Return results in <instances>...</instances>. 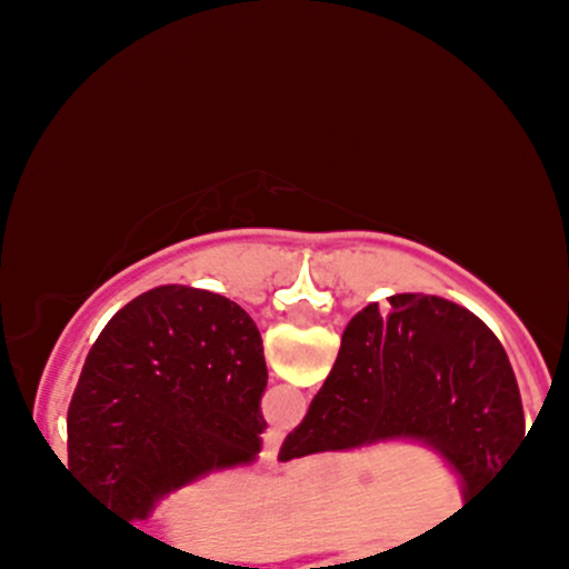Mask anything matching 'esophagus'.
I'll list each match as a JSON object with an SVG mask.
<instances>
[{
	"label": "esophagus",
	"mask_w": 569,
	"mask_h": 569,
	"mask_svg": "<svg viewBox=\"0 0 569 569\" xmlns=\"http://www.w3.org/2000/svg\"><path fill=\"white\" fill-rule=\"evenodd\" d=\"M278 449H280V433H278V430H267V433H264L262 455H259V460H262V466H267V468L276 466Z\"/></svg>",
	"instance_id": "1"
}]
</instances>
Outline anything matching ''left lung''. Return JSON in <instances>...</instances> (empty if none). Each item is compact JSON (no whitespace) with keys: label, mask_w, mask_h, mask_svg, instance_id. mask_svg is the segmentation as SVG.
Segmentation results:
<instances>
[{"label":"left lung","mask_w":569,"mask_h":569,"mask_svg":"<svg viewBox=\"0 0 569 569\" xmlns=\"http://www.w3.org/2000/svg\"><path fill=\"white\" fill-rule=\"evenodd\" d=\"M257 323L219 293L160 286L103 326L69 403V473L128 521L202 476L251 466L267 428Z\"/></svg>","instance_id":"obj_1"}]
</instances>
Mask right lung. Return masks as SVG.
<instances>
[{"label":"right lung","mask_w":569,"mask_h":569,"mask_svg":"<svg viewBox=\"0 0 569 569\" xmlns=\"http://www.w3.org/2000/svg\"><path fill=\"white\" fill-rule=\"evenodd\" d=\"M415 439L460 476L466 506L525 441V409L500 339L466 307L396 293L348 323L342 348L278 460Z\"/></svg>","instance_id":"obj_1"}]
</instances>
